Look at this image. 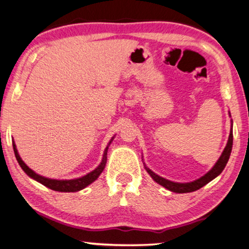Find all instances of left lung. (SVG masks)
Instances as JSON below:
<instances>
[{
    "label": "left lung",
    "instance_id": "left-lung-1",
    "mask_svg": "<svg viewBox=\"0 0 249 249\" xmlns=\"http://www.w3.org/2000/svg\"><path fill=\"white\" fill-rule=\"evenodd\" d=\"M231 146H233V129H231L227 144L225 146L224 150H223L221 157L218 158V160L216 161L215 165H214V167L208 172V174H205L203 177H201V178H199V179L192 181V182L179 183V182H174V181L167 180L165 178H162V177L156 175L154 171H151L149 168L146 167V165L144 163L145 169L147 170V172H148L151 178L156 181V182L160 185H162L163 188L168 189L169 191L176 192V193L193 192V191L199 190V189H201L202 187H204L205 184H208L210 181H212L214 178H216V177L221 174L230 159Z\"/></svg>",
    "mask_w": 249,
    "mask_h": 249
}]
</instances>
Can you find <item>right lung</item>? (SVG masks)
Masks as SVG:
<instances>
[{"mask_svg": "<svg viewBox=\"0 0 249 249\" xmlns=\"http://www.w3.org/2000/svg\"><path fill=\"white\" fill-rule=\"evenodd\" d=\"M112 140L109 141L108 145L107 146V148L104 150V154H103V158H102V161H101L100 165L95 168L93 171L89 172V174L81 177V178H77V179H71V180H57V179H49V178H46V177L40 176L38 174H36L35 171L32 170L31 168H29L26 163H25L22 158L19 157L18 155V151L16 149V145L15 142H13V148H14V154H15V157L18 159V161L19 163V166L22 167V169L25 171V174L27 176L31 177L34 180L38 181L39 183L44 184L45 187H47L49 189H52L53 191H59V192H77L82 190L88 185L91 184L93 181H95L96 179L99 178V176L102 174V171L104 170L105 168V163H107V149H108V146L111 144Z\"/></svg>", "mask_w": 249, "mask_h": 249, "instance_id": "add662e5", "label": "right lung"}]
</instances>
